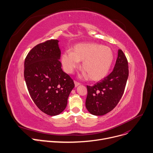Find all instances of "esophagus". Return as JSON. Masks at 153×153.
<instances>
[{"instance_id": "34e87169", "label": "esophagus", "mask_w": 153, "mask_h": 153, "mask_svg": "<svg viewBox=\"0 0 153 153\" xmlns=\"http://www.w3.org/2000/svg\"><path fill=\"white\" fill-rule=\"evenodd\" d=\"M74 84H75V87H77L78 85H80V84L78 82H77V81H74Z\"/></svg>"}]
</instances>
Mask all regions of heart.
<instances>
[{
    "label": "heart",
    "instance_id": "heart-1",
    "mask_svg": "<svg viewBox=\"0 0 153 153\" xmlns=\"http://www.w3.org/2000/svg\"><path fill=\"white\" fill-rule=\"evenodd\" d=\"M114 60L113 50L107 46L97 43H79L74 45L72 52L65 50L62 56L64 69L72 73L82 62L84 69L81 77L91 80H100L108 74Z\"/></svg>",
    "mask_w": 153,
    "mask_h": 153
}]
</instances>
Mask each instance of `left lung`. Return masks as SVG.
Masks as SVG:
<instances>
[{
  "label": "left lung",
  "instance_id": "left-lung-1",
  "mask_svg": "<svg viewBox=\"0 0 153 153\" xmlns=\"http://www.w3.org/2000/svg\"><path fill=\"white\" fill-rule=\"evenodd\" d=\"M128 76V62L121 50L113 71L94 86H87L85 106L90 113L103 116L113 110L123 96Z\"/></svg>",
  "mask_w": 153,
  "mask_h": 153
}]
</instances>
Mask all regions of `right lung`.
I'll use <instances>...</instances> for the list:
<instances>
[{
	"instance_id": "add662e5",
	"label": "right lung",
	"mask_w": 153,
	"mask_h": 153,
	"mask_svg": "<svg viewBox=\"0 0 153 153\" xmlns=\"http://www.w3.org/2000/svg\"><path fill=\"white\" fill-rule=\"evenodd\" d=\"M59 41L47 40L30 50L25 61L24 76L30 97L43 113L56 116L65 110L74 87L59 62Z\"/></svg>"
}]
</instances>
